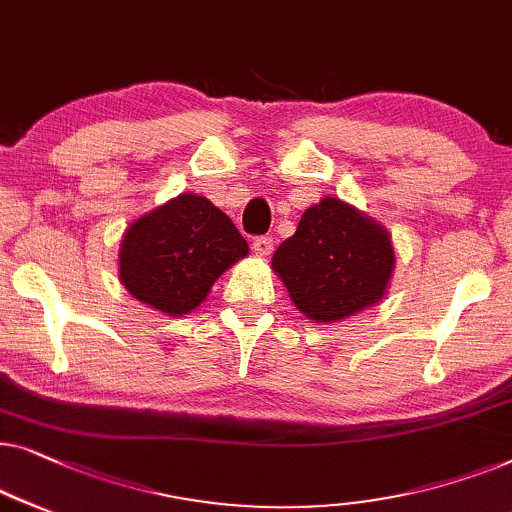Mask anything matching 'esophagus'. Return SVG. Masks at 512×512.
Masks as SVG:
<instances>
[{"instance_id":"34e87169","label":"esophagus","mask_w":512,"mask_h":512,"mask_svg":"<svg viewBox=\"0 0 512 512\" xmlns=\"http://www.w3.org/2000/svg\"><path fill=\"white\" fill-rule=\"evenodd\" d=\"M253 250L259 257H269L273 253V239L271 236H257L253 241Z\"/></svg>"}]
</instances>
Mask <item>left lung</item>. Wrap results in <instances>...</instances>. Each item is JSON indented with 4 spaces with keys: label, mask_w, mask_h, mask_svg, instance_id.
I'll return each instance as SVG.
<instances>
[{
    "label": "left lung",
    "mask_w": 512,
    "mask_h": 512,
    "mask_svg": "<svg viewBox=\"0 0 512 512\" xmlns=\"http://www.w3.org/2000/svg\"><path fill=\"white\" fill-rule=\"evenodd\" d=\"M394 264L390 232L338 197H322L306 208L297 232L271 257V269L297 311L320 325L380 304Z\"/></svg>",
    "instance_id": "obj_1"
}]
</instances>
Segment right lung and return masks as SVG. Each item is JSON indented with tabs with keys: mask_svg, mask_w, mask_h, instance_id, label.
Wrapping results in <instances>:
<instances>
[{
	"mask_svg": "<svg viewBox=\"0 0 512 512\" xmlns=\"http://www.w3.org/2000/svg\"><path fill=\"white\" fill-rule=\"evenodd\" d=\"M248 243L211 199L183 192L125 229L118 276L136 301L169 318L197 311Z\"/></svg>",
	"mask_w": 512,
	"mask_h": 512,
	"instance_id": "add662e5",
	"label": "right lung"
}]
</instances>
